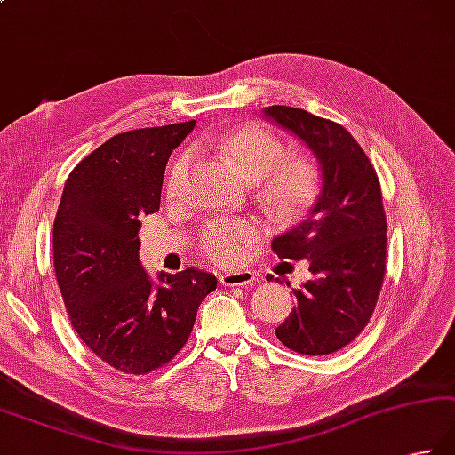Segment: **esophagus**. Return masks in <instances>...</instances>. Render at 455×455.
Returning <instances> with one entry per match:
<instances>
[{"label": "esophagus", "instance_id": "1", "mask_svg": "<svg viewBox=\"0 0 455 455\" xmlns=\"http://www.w3.org/2000/svg\"><path fill=\"white\" fill-rule=\"evenodd\" d=\"M256 282V274L252 270H236L220 274L222 286H246V283Z\"/></svg>", "mask_w": 455, "mask_h": 455}]
</instances>
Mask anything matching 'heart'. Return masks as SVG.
Returning <instances> with one entry per match:
<instances>
[{"instance_id":"heart-1","label":"heart","mask_w":455,"mask_h":455,"mask_svg":"<svg viewBox=\"0 0 455 455\" xmlns=\"http://www.w3.org/2000/svg\"><path fill=\"white\" fill-rule=\"evenodd\" d=\"M220 156L240 177L260 181L258 195L275 212L291 215L304 211L319 191V169L307 157H286V148L274 133L262 128H246L220 144ZM193 156L183 154L167 177L169 197H181L189 185ZM258 227L251 220H212L203 233V248L211 260L235 264L254 240Z\"/></svg>"}]
</instances>
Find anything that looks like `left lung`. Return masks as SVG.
Here are the masks:
<instances>
[{"label":"left lung","mask_w":455,"mask_h":455,"mask_svg":"<svg viewBox=\"0 0 455 455\" xmlns=\"http://www.w3.org/2000/svg\"><path fill=\"white\" fill-rule=\"evenodd\" d=\"M262 116L304 141L319 169V195L296 227L274 238V252L309 260L314 278L296 290L275 337L301 355L339 351L369 323L385 275L387 219L377 172L341 124L301 108L270 106Z\"/></svg>","instance_id":"left-lung-1"}]
</instances>
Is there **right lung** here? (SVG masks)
<instances>
[{
  "label": "right lung",
  "mask_w": 455,
  "mask_h": 455,
  "mask_svg": "<svg viewBox=\"0 0 455 455\" xmlns=\"http://www.w3.org/2000/svg\"><path fill=\"white\" fill-rule=\"evenodd\" d=\"M195 120L118 133L68 175L52 225V258L70 323L96 357L146 375L180 353L215 274L156 278L140 260L141 217L159 209L172 151Z\"/></svg>",
  "instance_id": "right-lung-1"
}]
</instances>
